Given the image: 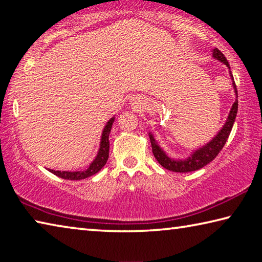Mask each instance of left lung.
I'll return each instance as SVG.
<instances>
[{"instance_id":"1","label":"left lung","mask_w":262,"mask_h":262,"mask_svg":"<svg viewBox=\"0 0 262 262\" xmlns=\"http://www.w3.org/2000/svg\"><path fill=\"white\" fill-rule=\"evenodd\" d=\"M212 56L215 59L220 60L221 62L227 64V67L230 68L229 62L227 60V57L224 56L223 53H222L220 50L215 48L212 51ZM231 74V73H230ZM232 77V75H231ZM233 88H234V92H236V97L237 99L234 101L231 111H230L228 120L225 122V125L222 128L221 132L217 134L214 139H212L209 143L207 145H205L203 148H200L199 150H196L192 156L188 157L185 161H174L167 156V155L163 151V150L158 147V144L155 141L154 136L150 134V142H151V148H152V154L155 158L157 159V162L161 164V165L166 168V170L173 171V172H192V171H196L199 168H201L203 166H206L207 164H209L212 159L216 158L217 155L220 154V151L223 149L225 142H227L228 137L231 133L234 119H236L237 115V111H238V94H237V89H236V84L233 83Z\"/></svg>"}]
</instances>
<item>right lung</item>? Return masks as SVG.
I'll use <instances>...</instances> for the list:
<instances>
[{"label":"right lung","instance_id":"1","mask_svg":"<svg viewBox=\"0 0 262 262\" xmlns=\"http://www.w3.org/2000/svg\"><path fill=\"white\" fill-rule=\"evenodd\" d=\"M114 121V118L110 119L108 122L106 123V126L103 130V135H101V142H100V148L98 155L94 162L90 164L88 170L85 171H76V172H69V171H54V170H48L52 172L53 174H55L57 177H60L62 179H67V180H81V179H85L88 177L96 174L97 172H99L101 170L106 162L108 159V152H110V141H108V135L111 133V128H112Z\"/></svg>","mask_w":262,"mask_h":262}]
</instances>
